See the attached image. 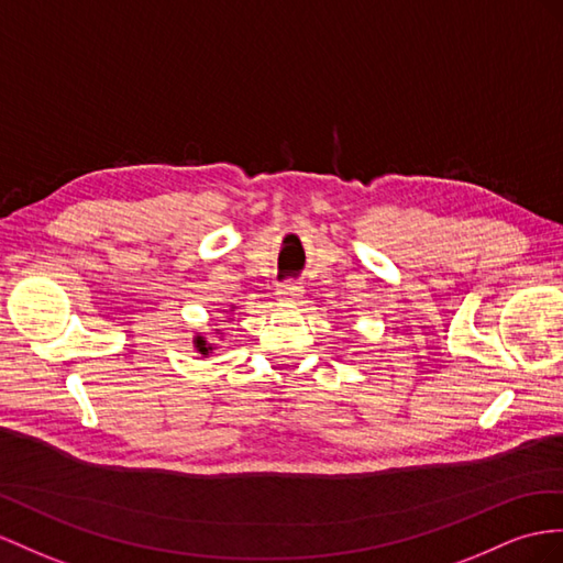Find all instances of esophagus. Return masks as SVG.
<instances>
[{"label": "esophagus", "mask_w": 563, "mask_h": 563, "mask_svg": "<svg viewBox=\"0 0 563 563\" xmlns=\"http://www.w3.org/2000/svg\"><path fill=\"white\" fill-rule=\"evenodd\" d=\"M301 292L305 290H301V283H297V280H283L276 287V295L280 301H297L301 297Z\"/></svg>", "instance_id": "1"}]
</instances>
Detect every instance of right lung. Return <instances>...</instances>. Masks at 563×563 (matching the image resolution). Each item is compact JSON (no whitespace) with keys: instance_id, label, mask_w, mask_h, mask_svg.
I'll list each match as a JSON object with an SVG mask.
<instances>
[{"instance_id":"right-lung-1","label":"right lung","mask_w":563,"mask_h":563,"mask_svg":"<svg viewBox=\"0 0 563 563\" xmlns=\"http://www.w3.org/2000/svg\"><path fill=\"white\" fill-rule=\"evenodd\" d=\"M195 347H197V352L199 354H209L213 347H211V344H207V340L205 338H197L195 340Z\"/></svg>"}]
</instances>
